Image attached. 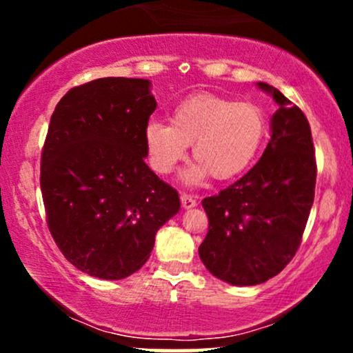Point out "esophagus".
<instances>
[{
    "instance_id": "34e87169",
    "label": "esophagus",
    "mask_w": 353,
    "mask_h": 353,
    "mask_svg": "<svg viewBox=\"0 0 353 353\" xmlns=\"http://www.w3.org/2000/svg\"><path fill=\"white\" fill-rule=\"evenodd\" d=\"M181 201H182V208L184 209H190V208H196L197 205V199L190 194H181Z\"/></svg>"
}]
</instances>
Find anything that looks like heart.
<instances>
[{
  "mask_svg": "<svg viewBox=\"0 0 353 353\" xmlns=\"http://www.w3.org/2000/svg\"><path fill=\"white\" fill-rule=\"evenodd\" d=\"M267 137V119L252 103H236L212 94H196L174 108L171 123L152 119L144 129V144L154 172L169 174L192 144L196 163L185 169L190 184L212 176L230 181L257 159Z\"/></svg>",
  "mask_w": 353,
  "mask_h": 353,
  "instance_id": "1",
  "label": "heart"
}]
</instances>
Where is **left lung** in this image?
Here are the masks:
<instances>
[{
    "label": "left lung",
    "mask_w": 353,
    "mask_h": 353,
    "mask_svg": "<svg viewBox=\"0 0 353 353\" xmlns=\"http://www.w3.org/2000/svg\"><path fill=\"white\" fill-rule=\"evenodd\" d=\"M272 137L241 179L205 197L209 230L199 255L212 275L232 285H257L285 269L301 247L315 196L317 161L309 121L279 89Z\"/></svg>",
    "instance_id": "obj_1"
}]
</instances>
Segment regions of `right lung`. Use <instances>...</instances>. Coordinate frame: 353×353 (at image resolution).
Returning <instances> with one entry per match:
<instances>
[{
	"label": "right lung",
	"instance_id": "right-lung-1",
	"mask_svg": "<svg viewBox=\"0 0 353 353\" xmlns=\"http://www.w3.org/2000/svg\"><path fill=\"white\" fill-rule=\"evenodd\" d=\"M156 101L149 81L101 78L56 104L41 152L46 224L64 257L92 277L117 281L145 264L179 194L144 163Z\"/></svg>",
	"mask_w": 353,
	"mask_h": 353
}]
</instances>
